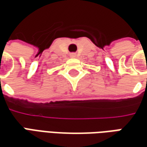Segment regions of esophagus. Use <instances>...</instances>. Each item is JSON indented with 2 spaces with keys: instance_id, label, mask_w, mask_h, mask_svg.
I'll return each instance as SVG.
<instances>
[{
  "instance_id": "1",
  "label": "esophagus",
  "mask_w": 147,
  "mask_h": 147,
  "mask_svg": "<svg viewBox=\"0 0 147 147\" xmlns=\"http://www.w3.org/2000/svg\"><path fill=\"white\" fill-rule=\"evenodd\" d=\"M70 56L72 57V58H74V57H75V56H76V54H75V53H71Z\"/></svg>"
}]
</instances>
